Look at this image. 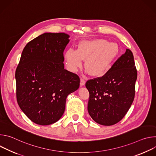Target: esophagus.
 I'll list each match as a JSON object with an SVG mask.
<instances>
[{"label": "esophagus", "mask_w": 156, "mask_h": 156, "mask_svg": "<svg viewBox=\"0 0 156 156\" xmlns=\"http://www.w3.org/2000/svg\"><path fill=\"white\" fill-rule=\"evenodd\" d=\"M85 82H86V80L84 79V77H81V79H80V85L81 86H83L85 84Z\"/></svg>", "instance_id": "1"}]
</instances>
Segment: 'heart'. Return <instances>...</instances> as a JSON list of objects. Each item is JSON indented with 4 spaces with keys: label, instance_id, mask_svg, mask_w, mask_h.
I'll return each mask as SVG.
<instances>
[{
    "label": "heart",
    "instance_id": "1",
    "mask_svg": "<svg viewBox=\"0 0 156 156\" xmlns=\"http://www.w3.org/2000/svg\"><path fill=\"white\" fill-rule=\"evenodd\" d=\"M120 52L118 44L102 38H86L80 41L76 50L69 49L64 54L68 70L77 72L85 60L87 72L101 77L112 68Z\"/></svg>",
    "mask_w": 156,
    "mask_h": 156
}]
</instances>
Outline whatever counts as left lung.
Masks as SVG:
<instances>
[{
    "label": "left lung",
    "instance_id": "8db88e82",
    "mask_svg": "<svg viewBox=\"0 0 156 156\" xmlns=\"http://www.w3.org/2000/svg\"><path fill=\"white\" fill-rule=\"evenodd\" d=\"M136 79L134 57L126 49L107 73L88 80L86 83L90 93L87 111L93 120L105 126L120 122L134 100Z\"/></svg>",
    "mask_w": 156,
    "mask_h": 156
}]
</instances>
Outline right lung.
<instances>
[{
    "label": "right lung",
    "instance_id": "1",
    "mask_svg": "<svg viewBox=\"0 0 156 156\" xmlns=\"http://www.w3.org/2000/svg\"><path fill=\"white\" fill-rule=\"evenodd\" d=\"M64 33H45L29 42L15 72L16 99L34 123L57 122L65 109L66 97L76 91L80 80L64 69L63 51L70 42Z\"/></svg>",
    "mask_w": 156,
    "mask_h": 156
}]
</instances>
